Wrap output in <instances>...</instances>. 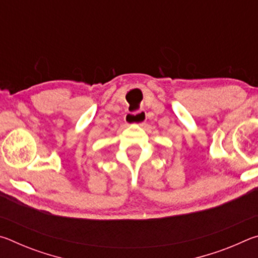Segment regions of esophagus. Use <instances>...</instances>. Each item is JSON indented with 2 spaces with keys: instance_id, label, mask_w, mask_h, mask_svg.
<instances>
[{
  "instance_id": "34e87169",
  "label": "esophagus",
  "mask_w": 258,
  "mask_h": 258,
  "mask_svg": "<svg viewBox=\"0 0 258 258\" xmlns=\"http://www.w3.org/2000/svg\"><path fill=\"white\" fill-rule=\"evenodd\" d=\"M147 119V113L145 110H139L137 112H128L125 116V121L127 124H139L141 125Z\"/></svg>"
}]
</instances>
